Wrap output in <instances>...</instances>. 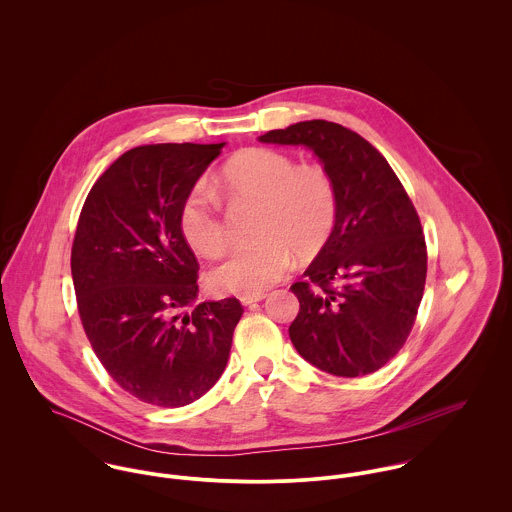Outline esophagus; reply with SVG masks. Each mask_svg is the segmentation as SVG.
Wrapping results in <instances>:
<instances>
[{
  "label": "esophagus",
  "mask_w": 512,
  "mask_h": 512,
  "mask_svg": "<svg viewBox=\"0 0 512 512\" xmlns=\"http://www.w3.org/2000/svg\"><path fill=\"white\" fill-rule=\"evenodd\" d=\"M264 297H266V293H254V295H242L240 301H242V305H252L256 301H262Z\"/></svg>",
  "instance_id": "1"
}]
</instances>
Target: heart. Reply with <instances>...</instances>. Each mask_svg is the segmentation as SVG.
<instances>
[{
    "mask_svg": "<svg viewBox=\"0 0 512 512\" xmlns=\"http://www.w3.org/2000/svg\"><path fill=\"white\" fill-rule=\"evenodd\" d=\"M220 199L236 207L258 205L252 244L236 248L211 274L219 292L254 295L280 282L293 254L317 256L331 238L339 199L329 171L321 165H297L284 151L252 147L232 155L211 187L199 183L179 207V230L185 242L207 258L226 250L228 232Z\"/></svg>",
    "mask_w": 512,
    "mask_h": 512,
    "instance_id": "heart-1",
    "label": "heart"
}]
</instances>
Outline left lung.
Masks as SVG:
<instances>
[{
	"instance_id": "obj_1",
	"label": "left lung",
	"mask_w": 512,
	"mask_h": 512,
	"mask_svg": "<svg viewBox=\"0 0 512 512\" xmlns=\"http://www.w3.org/2000/svg\"><path fill=\"white\" fill-rule=\"evenodd\" d=\"M264 144L307 146L335 181L339 211L329 242L292 290L297 353L335 376H363L406 343L424 295L428 250L404 185L357 132L309 120L260 136Z\"/></svg>"
}]
</instances>
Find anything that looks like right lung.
<instances>
[{"instance_id": "right-lung-1", "label": "right lung", "mask_w": 512, "mask_h": 512, "mask_svg": "<svg viewBox=\"0 0 512 512\" xmlns=\"http://www.w3.org/2000/svg\"><path fill=\"white\" fill-rule=\"evenodd\" d=\"M224 144H157L120 155L92 185L71 250L76 307L98 361L134 398L195 402L219 380L244 307L203 301L179 207Z\"/></svg>"}]
</instances>
